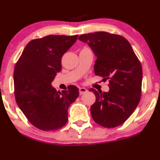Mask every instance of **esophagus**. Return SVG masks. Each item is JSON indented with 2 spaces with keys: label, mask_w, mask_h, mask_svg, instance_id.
<instances>
[{
  "label": "esophagus",
  "mask_w": 160,
  "mask_h": 160,
  "mask_svg": "<svg viewBox=\"0 0 160 160\" xmlns=\"http://www.w3.org/2000/svg\"><path fill=\"white\" fill-rule=\"evenodd\" d=\"M79 92H80V95H82L83 93H86V92H87V89L85 88H80Z\"/></svg>",
  "instance_id": "1"
}]
</instances>
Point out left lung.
I'll return each instance as SVG.
<instances>
[{"instance_id":"8db88e82","label":"left lung","mask_w":160,"mask_h":160,"mask_svg":"<svg viewBox=\"0 0 160 160\" xmlns=\"http://www.w3.org/2000/svg\"><path fill=\"white\" fill-rule=\"evenodd\" d=\"M81 41L91 47L96 57V75L109 79V91L93 92L91 107L93 120L104 128L122 125L136 109L141 96L142 67L130 42L122 36L107 32L81 35Z\"/></svg>"}]
</instances>
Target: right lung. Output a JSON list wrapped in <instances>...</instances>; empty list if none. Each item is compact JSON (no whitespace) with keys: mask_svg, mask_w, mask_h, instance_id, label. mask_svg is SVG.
I'll use <instances>...</instances> for the list:
<instances>
[{"mask_svg":"<svg viewBox=\"0 0 160 160\" xmlns=\"http://www.w3.org/2000/svg\"><path fill=\"white\" fill-rule=\"evenodd\" d=\"M50 35L30 41L14 67V96L31 124L44 131L60 129L68 120V108L79 96L70 85L62 93L51 86L62 69V58L78 39Z\"/></svg>","mask_w":160,"mask_h":160,"instance_id":"1","label":"right lung"}]
</instances>
